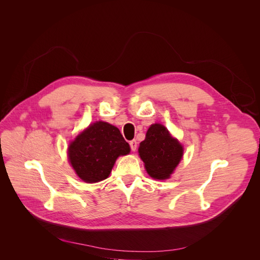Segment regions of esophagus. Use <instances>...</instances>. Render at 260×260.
Segmentation results:
<instances>
[{
	"label": "esophagus",
	"instance_id": "34e87169",
	"mask_svg": "<svg viewBox=\"0 0 260 260\" xmlns=\"http://www.w3.org/2000/svg\"><path fill=\"white\" fill-rule=\"evenodd\" d=\"M129 146H131V149L132 151H136L137 150V146H138V143L136 140H133L129 142Z\"/></svg>",
	"mask_w": 260,
	"mask_h": 260
}]
</instances>
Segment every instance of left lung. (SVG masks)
Instances as JSON below:
<instances>
[{"mask_svg":"<svg viewBox=\"0 0 260 260\" xmlns=\"http://www.w3.org/2000/svg\"><path fill=\"white\" fill-rule=\"evenodd\" d=\"M139 154L147 173L154 179L164 180L169 178L179 165L183 147L162 124L155 123L149 127L145 140L140 143Z\"/></svg>","mask_w":260,"mask_h":260,"instance_id":"8db88e82","label":"left lung"}]
</instances>
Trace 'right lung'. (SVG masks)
<instances>
[{
    "label": "right lung",
    "instance_id": "1",
    "mask_svg": "<svg viewBox=\"0 0 260 260\" xmlns=\"http://www.w3.org/2000/svg\"><path fill=\"white\" fill-rule=\"evenodd\" d=\"M128 153L129 145L120 131L103 121L94 122L78 135L68 150L73 169L87 183L108 178L117 157Z\"/></svg>",
    "mask_w": 260,
    "mask_h": 260
}]
</instances>
